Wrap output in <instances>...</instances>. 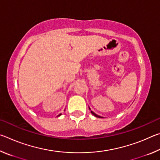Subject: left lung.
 Instances as JSON below:
<instances>
[{
    "mask_svg": "<svg viewBox=\"0 0 160 160\" xmlns=\"http://www.w3.org/2000/svg\"><path fill=\"white\" fill-rule=\"evenodd\" d=\"M91 113H92V114H93L94 116H96V117H98V118H102V116H98V115H97L96 113H94L93 112H92V111H91Z\"/></svg>",
    "mask_w": 160,
    "mask_h": 160,
    "instance_id": "8db88e82",
    "label": "left lung"
}]
</instances>
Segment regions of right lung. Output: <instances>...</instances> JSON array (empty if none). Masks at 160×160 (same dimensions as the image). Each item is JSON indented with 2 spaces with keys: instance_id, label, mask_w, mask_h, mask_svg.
Returning <instances> with one entry per match:
<instances>
[{
  "instance_id": "right-lung-1",
  "label": "right lung",
  "mask_w": 160,
  "mask_h": 160,
  "mask_svg": "<svg viewBox=\"0 0 160 160\" xmlns=\"http://www.w3.org/2000/svg\"><path fill=\"white\" fill-rule=\"evenodd\" d=\"M61 113H60V114H59V115H58V116H61Z\"/></svg>"
}]
</instances>
